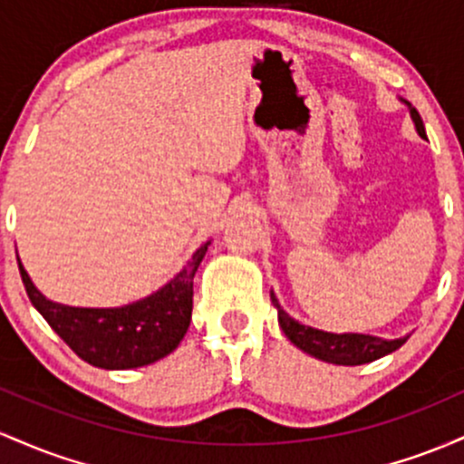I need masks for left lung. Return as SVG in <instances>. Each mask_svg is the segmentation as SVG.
<instances>
[{
	"label": "left lung",
	"instance_id": "8db88e82",
	"mask_svg": "<svg viewBox=\"0 0 464 464\" xmlns=\"http://www.w3.org/2000/svg\"><path fill=\"white\" fill-rule=\"evenodd\" d=\"M410 107V116L414 120V127L419 131L420 138H425V127L423 120H420L419 111L405 102ZM272 302L278 309V322L280 329L285 335L289 337L291 344H295L300 351L309 353L311 357L322 359V362L337 363V366H359V363L374 362V359L388 355V353L397 351L408 342V337H399V340H382V337L374 335H363V333H326L314 326L300 324L298 320H294L289 314H285L280 309L278 298L272 291Z\"/></svg>",
	"mask_w": 464,
	"mask_h": 464
}]
</instances>
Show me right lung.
<instances>
[{"label": "right lung", "instance_id": "right-lung-1", "mask_svg": "<svg viewBox=\"0 0 464 464\" xmlns=\"http://www.w3.org/2000/svg\"><path fill=\"white\" fill-rule=\"evenodd\" d=\"M208 246L210 241L197 249L162 289L131 304L109 309L52 302L34 287L22 263L19 274L34 309L78 357L105 371H127L170 355L184 340L192 315V278Z\"/></svg>", "mask_w": 464, "mask_h": 464}]
</instances>
